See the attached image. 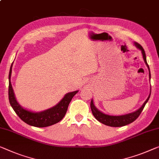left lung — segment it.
Instances as JSON below:
<instances>
[{
    "label": "left lung",
    "mask_w": 159,
    "mask_h": 159,
    "mask_svg": "<svg viewBox=\"0 0 159 159\" xmlns=\"http://www.w3.org/2000/svg\"><path fill=\"white\" fill-rule=\"evenodd\" d=\"M134 44H135V46L137 47V48H138L139 49H140L141 51L144 62H145L146 65L147 66V67L148 68V70H149L148 65L147 63V61H146V53L143 48V47H142L140 44H139L138 43L135 42ZM149 78L151 79L150 70H149ZM150 96H151V93L149 94L148 98L146 99L145 102L143 103V104L142 105V106L140 108H139V109H138L136 111H135V112H133L131 113H129V114L122 115V116H110L108 114H105V113H103L101 112V111H99L98 108H97L96 106H94L93 100H91V111H92V113H93V115L94 116V117L96 118L99 122L102 123L103 124H105L106 125H108V126H111V127L124 126V125H128V124H131V123H132V122H134V120L139 116V115L141 114V113L142 112V111H143V109L144 106H145L146 103L148 102V99H149V98H150Z\"/></svg>",
    "instance_id": "1"
}]
</instances>
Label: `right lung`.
Returning <instances> with one entry per match:
<instances>
[{
  "label": "right lung",
  "mask_w": 159,
  "mask_h": 159,
  "mask_svg": "<svg viewBox=\"0 0 159 159\" xmlns=\"http://www.w3.org/2000/svg\"><path fill=\"white\" fill-rule=\"evenodd\" d=\"M12 72V65L9 72V86H8V98L9 102L13 109L19 118L27 124L35 127H47L58 123L65 116L68 105L73 97L78 93L75 91L66 93L60 102L53 107L41 112H34L25 109L16 101L13 89L11 83V76Z\"/></svg>",
  "instance_id": "add662e5"
}]
</instances>
